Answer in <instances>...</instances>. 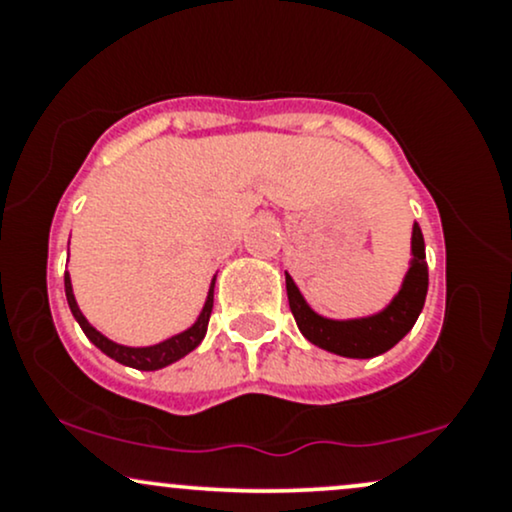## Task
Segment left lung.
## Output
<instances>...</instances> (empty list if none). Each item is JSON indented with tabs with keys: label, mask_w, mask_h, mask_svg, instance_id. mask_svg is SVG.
<instances>
[{
	"label": "left lung",
	"mask_w": 512,
	"mask_h": 512,
	"mask_svg": "<svg viewBox=\"0 0 512 512\" xmlns=\"http://www.w3.org/2000/svg\"><path fill=\"white\" fill-rule=\"evenodd\" d=\"M411 255L414 257H411L409 272L392 303L380 313L356 317V320H330V317L317 315L305 303L291 276L286 274V293H289V305L298 330L310 344L337 356L373 358L390 351L414 327L416 317L426 303L428 264L424 233H421L419 223H414V231H411Z\"/></svg>",
	"instance_id": "obj_1"
}]
</instances>
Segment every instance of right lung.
<instances>
[{
    "label": "right lung",
    "mask_w": 512,
    "mask_h": 512,
    "mask_svg": "<svg viewBox=\"0 0 512 512\" xmlns=\"http://www.w3.org/2000/svg\"><path fill=\"white\" fill-rule=\"evenodd\" d=\"M214 284H216V276L211 279V286H209L207 301H204L202 313H199L195 325L187 327L185 332L175 334V337L166 339V342H158L154 346H122V344L110 342L105 334L98 332L96 327L86 320L84 313L79 310V305H76V298L72 291V279H69V274H64V293H67L69 310H72L74 320L79 322V327L84 330L86 337L91 339V342L96 344L105 356L115 358V361L122 363V366L137 368V370L166 368V366H170V363L180 361L182 356H187L192 349H197V346L202 344L204 334H207V327H209L211 308H214Z\"/></svg>",
    "instance_id": "add662e5"
}]
</instances>
